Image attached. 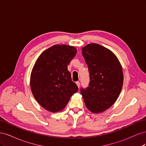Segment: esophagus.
Returning <instances> with one entry per match:
<instances>
[{"label": "esophagus", "instance_id": "1", "mask_svg": "<svg viewBox=\"0 0 146 146\" xmlns=\"http://www.w3.org/2000/svg\"><path fill=\"white\" fill-rule=\"evenodd\" d=\"M76 84H77V86H78V88H80V82H78V81L76 82Z\"/></svg>", "mask_w": 146, "mask_h": 146}]
</instances>
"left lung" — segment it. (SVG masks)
Listing matches in <instances>:
<instances>
[{"mask_svg": "<svg viewBox=\"0 0 146 146\" xmlns=\"http://www.w3.org/2000/svg\"><path fill=\"white\" fill-rule=\"evenodd\" d=\"M90 73L88 86L80 92L86 107L94 113H101L115 102L123 85V72L117 57L108 48L98 44L82 48Z\"/></svg>", "mask_w": 146, "mask_h": 146, "instance_id": "obj_1", "label": "left lung"}]
</instances>
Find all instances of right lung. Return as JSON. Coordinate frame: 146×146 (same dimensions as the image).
I'll return each mask as SVG.
<instances>
[{"instance_id":"1","label":"right lung","mask_w":146,"mask_h":146,"mask_svg":"<svg viewBox=\"0 0 146 146\" xmlns=\"http://www.w3.org/2000/svg\"><path fill=\"white\" fill-rule=\"evenodd\" d=\"M76 54L74 47L54 45L42 53L33 66L31 90L38 102L48 111L62 110L78 90L68 70Z\"/></svg>"}]
</instances>
